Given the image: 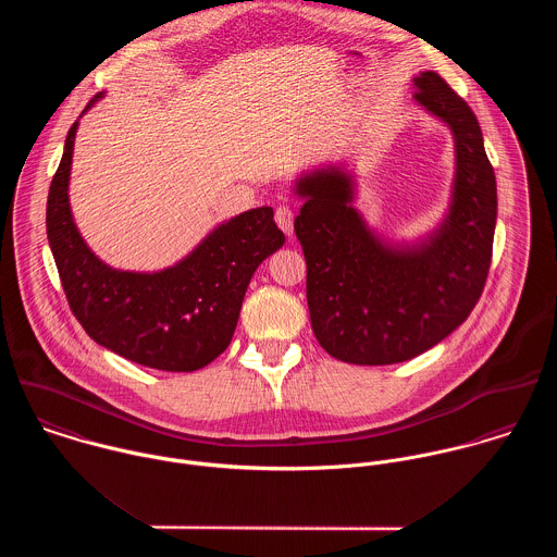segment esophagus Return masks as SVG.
<instances>
[{
    "label": "esophagus",
    "mask_w": 557,
    "mask_h": 557,
    "mask_svg": "<svg viewBox=\"0 0 557 557\" xmlns=\"http://www.w3.org/2000/svg\"><path fill=\"white\" fill-rule=\"evenodd\" d=\"M274 221L285 236L294 234V210L289 206H278L274 212Z\"/></svg>",
    "instance_id": "34e87169"
}]
</instances>
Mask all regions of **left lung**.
<instances>
[{"label": "left lung", "instance_id": "8db88e82", "mask_svg": "<svg viewBox=\"0 0 557 557\" xmlns=\"http://www.w3.org/2000/svg\"><path fill=\"white\" fill-rule=\"evenodd\" d=\"M413 85V100L450 126L457 150L453 203L429 238L388 246L371 234L338 166L296 182L311 325L319 345L349 364H397L444 341L476 307L491 265L497 186L476 115L433 71Z\"/></svg>", "mask_w": 557, "mask_h": 557}]
</instances>
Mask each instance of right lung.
<instances>
[{
	"mask_svg": "<svg viewBox=\"0 0 557 557\" xmlns=\"http://www.w3.org/2000/svg\"><path fill=\"white\" fill-rule=\"evenodd\" d=\"M77 126L79 120L69 131L47 201V238L73 315L89 338L131 362L173 373L203 369L232 343L252 272L285 242L272 208L219 225L173 268L113 270L87 248L71 214Z\"/></svg>",
	"mask_w": 557,
	"mask_h": 557,
	"instance_id": "obj_1",
	"label": "right lung"
}]
</instances>
